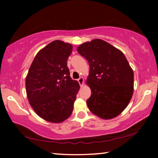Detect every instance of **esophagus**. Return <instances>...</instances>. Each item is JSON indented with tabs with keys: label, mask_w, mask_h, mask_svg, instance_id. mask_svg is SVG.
Masks as SVG:
<instances>
[{
	"label": "esophagus",
	"mask_w": 158,
	"mask_h": 158,
	"mask_svg": "<svg viewBox=\"0 0 158 158\" xmlns=\"http://www.w3.org/2000/svg\"><path fill=\"white\" fill-rule=\"evenodd\" d=\"M77 81H78L80 85H82L84 84V78H83V77H80L79 79H77Z\"/></svg>",
	"instance_id": "esophagus-1"
}]
</instances>
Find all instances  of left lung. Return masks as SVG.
Wrapping results in <instances>:
<instances>
[{"label": "left lung", "instance_id": "obj_1", "mask_svg": "<svg viewBox=\"0 0 158 158\" xmlns=\"http://www.w3.org/2000/svg\"><path fill=\"white\" fill-rule=\"evenodd\" d=\"M77 52L90 67L87 84L91 95L86 101L90 111L111 119L127 107L134 90V73L123 53L100 39L87 42Z\"/></svg>", "mask_w": 158, "mask_h": 158}]
</instances>
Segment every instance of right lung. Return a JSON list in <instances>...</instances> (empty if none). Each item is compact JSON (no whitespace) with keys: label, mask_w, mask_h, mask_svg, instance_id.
<instances>
[{"label":"right lung","mask_w":158,"mask_h":158,"mask_svg":"<svg viewBox=\"0 0 158 158\" xmlns=\"http://www.w3.org/2000/svg\"><path fill=\"white\" fill-rule=\"evenodd\" d=\"M72 52V44L53 41L37 53L29 68L26 94L35 112L45 121L61 123L73 112L80 86L67 66Z\"/></svg>","instance_id":"1"}]
</instances>
